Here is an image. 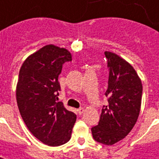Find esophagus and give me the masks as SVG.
Here are the masks:
<instances>
[{
    "mask_svg": "<svg viewBox=\"0 0 159 159\" xmlns=\"http://www.w3.org/2000/svg\"><path fill=\"white\" fill-rule=\"evenodd\" d=\"M84 108H80V109L77 110V113L80 114V115H81L82 113H84Z\"/></svg>",
    "mask_w": 159,
    "mask_h": 159,
    "instance_id": "1",
    "label": "esophagus"
}]
</instances>
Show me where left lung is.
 Segmentation results:
<instances>
[{
    "mask_svg": "<svg viewBox=\"0 0 159 159\" xmlns=\"http://www.w3.org/2000/svg\"><path fill=\"white\" fill-rule=\"evenodd\" d=\"M110 69L103 106L92 134L99 143L111 146L123 139L136 124L140 111L142 83L133 66L115 53L105 51Z\"/></svg>",
    "mask_w": 159,
    "mask_h": 159,
    "instance_id": "left-lung-1",
    "label": "left lung"
}]
</instances>
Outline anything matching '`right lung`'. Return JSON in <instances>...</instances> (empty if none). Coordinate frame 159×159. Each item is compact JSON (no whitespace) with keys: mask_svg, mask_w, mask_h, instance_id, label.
Returning <instances> with one entry per match:
<instances>
[{"mask_svg":"<svg viewBox=\"0 0 159 159\" xmlns=\"http://www.w3.org/2000/svg\"><path fill=\"white\" fill-rule=\"evenodd\" d=\"M72 60L64 48L47 45L23 62L16 86V100L29 130L42 143L57 147L69 141L76 115L57 102L58 75Z\"/></svg>","mask_w":159,"mask_h":159,"instance_id":"obj_1","label":"right lung"}]
</instances>
